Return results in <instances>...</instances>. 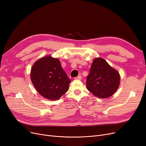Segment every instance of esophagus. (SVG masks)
Here are the masks:
<instances>
[{"label":"esophagus","instance_id":"obj_1","mask_svg":"<svg viewBox=\"0 0 146 146\" xmlns=\"http://www.w3.org/2000/svg\"><path fill=\"white\" fill-rule=\"evenodd\" d=\"M82 76H77V77H76L75 78H74V79H77V80H81L82 79Z\"/></svg>","mask_w":146,"mask_h":146}]
</instances>
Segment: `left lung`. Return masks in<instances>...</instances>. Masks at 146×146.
<instances>
[{"mask_svg": "<svg viewBox=\"0 0 146 146\" xmlns=\"http://www.w3.org/2000/svg\"><path fill=\"white\" fill-rule=\"evenodd\" d=\"M119 82V73L105 60H94L86 82L89 91L98 98H108L117 91Z\"/></svg>", "mask_w": 146, "mask_h": 146, "instance_id": "obj_1", "label": "left lung"}]
</instances>
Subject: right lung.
Here are the masks:
<instances>
[{
    "label": "right lung",
    "mask_w": 146,
    "mask_h": 146,
    "mask_svg": "<svg viewBox=\"0 0 146 146\" xmlns=\"http://www.w3.org/2000/svg\"><path fill=\"white\" fill-rule=\"evenodd\" d=\"M31 80L36 90L45 98L59 99L71 82L58 58L46 56L36 61L31 70Z\"/></svg>",
    "instance_id": "add662e5"
}]
</instances>
